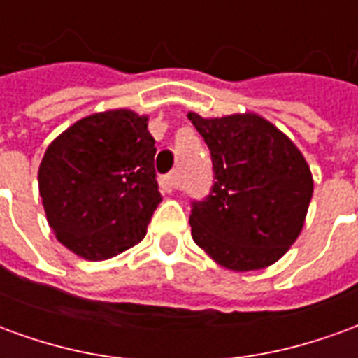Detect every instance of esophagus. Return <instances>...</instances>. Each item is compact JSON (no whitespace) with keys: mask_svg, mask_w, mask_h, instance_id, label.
Instances as JSON below:
<instances>
[{"mask_svg":"<svg viewBox=\"0 0 358 358\" xmlns=\"http://www.w3.org/2000/svg\"><path fill=\"white\" fill-rule=\"evenodd\" d=\"M159 184L163 187L166 194H171L174 189H178V182H176V176L174 174H166V176H161L159 178Z\"/></svg>","mask_w":358,"mask_h":358,"instance_id":"obj_1","label":"esophagus"}]
</instances>
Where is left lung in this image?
Wrapping results in <instances>:
<instances>
[{
	"label": "left lung",
	"instance_id": "obj_1",
	"mask_svg": "<svg viewBox=\"0 0 358 358\" xmlns=\"http://www.w3.org/2000/svg\"><path fill=\"white\" fill-rule=\"evenodd\" d=\"M213 161V186L192 201L194 241L226 268L276 263L297 240L313 176L293 141L259 115L203 118L189 113Z\"/></svg>",
	"mask_w": 358,
	"mask_h": 358
}]
</instances>
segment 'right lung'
<instances>
[{"instance_id": "add662e5", "label": "right lung", "mask_w": 358, "mask_h": 358, "mask_svg": "<svg viewBox=\"0 0 358 358\" xmlns=\"http://www.w3.org/2000/svg\"><path fill=\"white\" fill-rule=\"evenodd\" d=\"M148 117L117 109L74 122L51 143L38 184L57 240L103 261L143 240L161 203Z\"/></svg>"}]
</instances>
